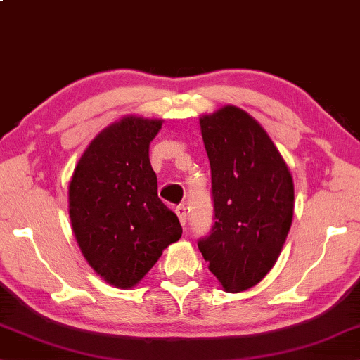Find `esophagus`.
Returning <instances> with one entry per match:
<instances>
[{
  "label": "esophagus",
  "mask_w": 360,
  "mask_h": 360,
  "mask_svg": "<svg viewBox=\"0 0 360 360\" xmlns=\"http://www.w3.org/2000/svg\"><path fill=\"white\" fill-rule=\"evenodd\" d=\"M175 213H177L179 219H180V224L183 227L186 226V219H188V212H186V207L185 205H179L177 208H175Z\"/></svg>",
  "instance_id": "esophagus-1"
}]
</instances>
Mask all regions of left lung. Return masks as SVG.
<instances>
[{"label": "left lung", "mask_w": 360, "mask_h": 360, "mask_svg": "<svg viewBox=\"0 0 360 360\" xmlns=\"http://www.w3.org/2000/svg\"><path fill=\"white\" fill-rule=\"evenodd\" d=\"M212 167L213 227L198 241L227 291L259 283L279 257L293 219V179L262 125L236 106L200 120Z\"/></svg>", "instance_id": "left-lung-1"}]
</instances>
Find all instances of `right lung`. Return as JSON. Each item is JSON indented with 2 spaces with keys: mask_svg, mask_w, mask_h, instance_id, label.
Wrapping results in <instances>:
<instances>
[{
  "mask_svg": "<svg viewBox=\"0 0 360 360\" xmlns=\"http://www.w3.org/2000/svg\"><path fill=\"white\" fill-rule=\"evenodd\" d=\"M161 120L125 117L86 148L69 186V213L81 252L106 282L130 288L180 240L177 214L158 198L148 146Z\"/></svg>",
  "mask_w": 360,
  "mask_h": 360,
  "instance_id": "1",
  "label": "right lung"
}]
</instances>
